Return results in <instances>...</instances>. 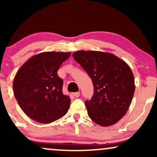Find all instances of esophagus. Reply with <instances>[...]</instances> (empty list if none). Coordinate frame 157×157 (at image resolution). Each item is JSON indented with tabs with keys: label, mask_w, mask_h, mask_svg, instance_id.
Listing matches in <instances>:
<instances>
[{
	"label": "esophagus",
	"mask_w": 157,
	"mask_h": 157,
	"mask_svg": "<svg viewBox=\"0 0 157 157\" xmlns=\"http://www.w3.org/2000/svg\"><path fill=\"white\" fill-rule=\"evenodd\" d=\"M72 95L75 97H79L80 96V91H77V92H74L72 93Z\"/></svg>",
	"instance_id": "esophagus-1"
}]
</instances>
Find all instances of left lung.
<instances>
[{
  "mask_svg": "<svg viewBox=\"0 0 157 157\" xmlns=\"http://www.w3.org/2000/svg\"><path fill=\"white\" fill-rule=\"evenodd\" d=\"M72 56L93 82V96L85 101L89 117L102 126L117 123L127 112L135 91L128 65L102 52L78 51Z\"/></svg>",
  "mask_w": 157,
  "mask_h": 157,
  "instance_id": "left-lung-1",
  "label": "left lung"
}]
</instances>
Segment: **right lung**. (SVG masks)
<instances>
[{
    "label": "right lung",
    "instance_id": "right-lung-1",
    "mask_svg": "<svg viewBox=\"0 0 157 157\" xmlns=\"http://www.w3.org/2000/svg\"><path fill=\"white\" fill-rule=\"evenodd\" d=\"M69 52H46L33 56L17 71L13 81L15 99L29 117L50 123L66 114L69 97L63 93V80L57 71Z\"/></svg>",
    "mask_w": 157,
    "mask_h": 157
}]
</instances>
